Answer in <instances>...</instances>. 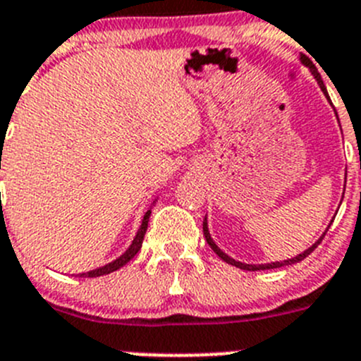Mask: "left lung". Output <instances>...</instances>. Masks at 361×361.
<instances>
[{
  "label": "left lung",
  "instance_id": "obj_1",
  "mask_svg": "<svg viewBox=\"0 0 361 361\" xmlns=\"http://www.w3.org/2000/svg\"><path fill=\"white\" fill-rule=\"evenodd\" d=\"M302 63L306 64V66H310V70L313 71L314 79L318 80V84H320V87H322V92L326 93V97H327V99H329V95H327V92H326V86H324L322 79H320V75H318V71H317V68H314V64L311 63V61L307 59V57H302ZM326 232H327V230H326ZM203 233H204V239H207V243H209V245H210V248H212L214 252H216L217 255H219V257L223 259V261H225V262H228V264H232V266H235V268L246 269V271H257V269H274V268H281V266H288V264H295V262H300L302 259H306L307 255H310V253L313 252V250L317 248V246L320 245V243H322L324 235H326V233H324V235L320 237V239H318V241L314 243L313 246H311V248H307L306 252H304V253H300V255H297V257H293V259H288V261H282V262H269V264H245V262L233 261V259H232V257H228V255H226V253L223 252V250H219V248H217V245H216V243L212 241V237H210V233H209V226H207V219L203 221Z\"/></svg>",
  "mask_w": 361,
  "mask_h": 361
}]
</instances>
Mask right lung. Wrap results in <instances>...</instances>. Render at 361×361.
<instances>
[{"instance_id":"obj_1","label":"right lung","mask_w":361,"mask_h":361,"mask_svg":"<svg viewBox=\"0 0 361 361\" xmlns=\"http://www.w3.org/2000/svg\"><path fill=\"white\" fill-rule=\"evenodd\" d=\"M149 216H151V210H147V212H145L144 219H142L140 228H138V232H136V237L133 239L131 246L126 250V253H122V255H120L116 261L109 262V264L102 266V268H97V269H93V271H87V274H80V277H100V275H108V274H111V271H116L118 268H122L124 264H128V262L131 261L133 257H135L136 253H138V250L142 248V241H144L145 230H147Z\"/></svg>"}]
</instances>
